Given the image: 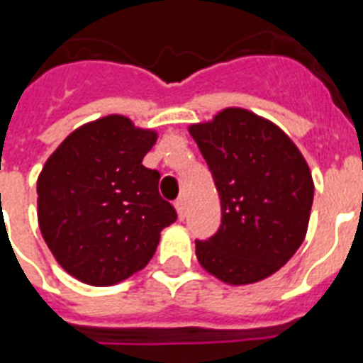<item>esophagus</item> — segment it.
<instances>
[{"instance_id": "1", "label": "esophagus", "mask_w": 363, "mask_h": 363, "mask_svg": "<svg viewBox=\"0 0 363 363\" xmlns=\"http://www.w3.org/2000/svg\"><path fill=\"white\" fill-rule=\"evenodd\" d=\"M175 209H177V215L181 220H184V216H186V203H184V199L179 198L175 201Z\"/></svg>"}]
</instances>
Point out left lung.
Wrapping results in <instances>:
<instances>
[{"mask_svg": "<svg viewBox=\"0 0 363 363\" xmlns=\"http://www.w3.org/2000/svg\"><path fill=\"white\" fill-rule=\"evenodd\" d=\"M220 196L222 224L196 256L239 286L267 279L292 258L309 226L315 184L292 139L273 122L230 107L188 128Z\"/></svg>", "mask_w": 363, "mask_h": 363, "instance_id": "obj_1", "label": "left lung"}]
</instances>
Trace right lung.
<instances>
[{
	"mask_svg": "<svg viewBox=\"0 0 363 363\" xmlns=\"http://www.w3.org/2000/svg\"><path fill=\"white\" fill-rule=\"evenodd\" d=\"M158 133L109 115L77 128L37 179L43 239L69 275L92 286L125 281L150 262L160 232L177 220L143 165Z\"/></svg>",
	"mask_w": 363,
	"mask_h": 363,
	"instance_id": "obj_1",
	"label": "right lung"
}]
</instances>
